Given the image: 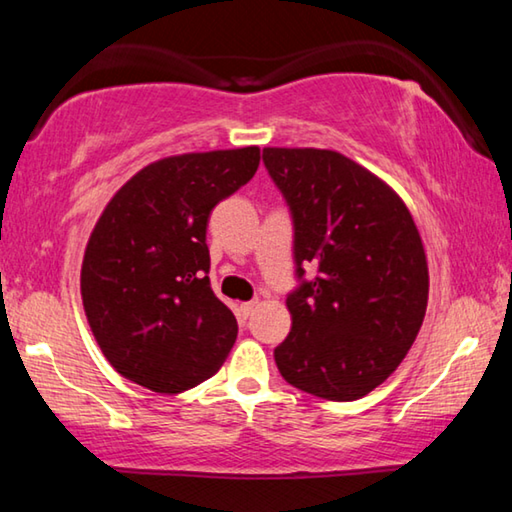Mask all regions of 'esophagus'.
<instances>
[{
    "mask_svg": "<svg viewBox=\"0 0 512 512\" xmlns=\"http://www.w3.org/2000/svg\"><path fill=\"white\" fill-rule=\"evenodd\" d=\"M257 309V300H248V302H239V316L248 318L253 311Z\"/></svg>",
    "mask_w": 512,
    "mask_h": 512,
    "instance_id": "esophagus-1",
    "label": "esophagus"
}]
</instances>
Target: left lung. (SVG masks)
<instances>
[{"label": "left lung", "instance_id": "8db88e82", "mask_svg": "<svg viewBox=\"0 0 512 512\" xmlns=\"http://www.w3.org/2000/svg\"><path fill=\"white\" fill-rule=\"evenodd\" d=\"M264 164L291 207L298 275L318 266L287 298L277 368L305 393L359 400L393 375L422 327L429 266L418 225L391 185L339 151L266 146Z\"/></svg>", "mask_w": 512, "mask_h": 512}]
</instances>
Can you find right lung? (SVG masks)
I'll return each mask as SVG.
<instances>
[{"instance_id": "1", "label": "right lung", "mask_w": 512, "mask_h": 512, "mask_svg": "<svg viewBox=\"0 0 512 512\" xmlns=\"http://www.w3.org/2000/svg\"><path fill=\"white\" fill-rule=\"evenodd\" d=\"M259 146L155 160L117 189L88 239L81 298L103 357L155 393L223 366L237 318L210 287L207 219L255 176Z\"/></svg>"}]
</instances>
